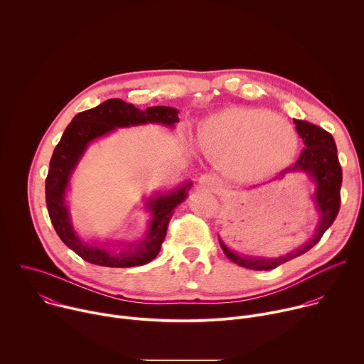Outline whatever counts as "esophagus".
Segmentation results:
<instances>
[{
	"instance_id": "1",
	"label": "esophagus",
	"mask_w": 364,
	"mask_h": 364,
	"mask_svg": "<svg viewBox=\"0 0 364 364\" xmlns=\"http://www.w3.org/2000/svg\"><path fill=\"white\" fill-rule=\"evenodd\" d=\"M198 183L201 187L207 188V190H218L219 188V178L215 174H209L205 173L198 178Z\"/></svg>"
}]
</instances>
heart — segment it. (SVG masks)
I'll use <instances>...</instances> for the list:
<instances>
[{
	"label": "heart",
	"instance_id": "b5f03b06",
	"mask_svg": "<svg viewBox=\"0 0 364 364\" xmlns=\"http://www.w3.org/2000/svg\"><path fill=\"white\" fill-rule=\"evenodd\" d=\"M198 148L225 160L229 173L245 181L262 180L285 168L298 148L294 127L256 108H228L204 119L196 135Z\"/></svg>",
	"mask_w": 364,
	"mask_h": 364
}]
</instances>
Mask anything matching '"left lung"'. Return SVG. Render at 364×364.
<instances>
[{
	"instance_id": "1",
	"label": "left lung",
	"mask_w": 364,
	"mask_h": 364,
	"mask_svg": "<svg viewBox=\"0 0 364 364\" xmlns=\"http://www.w3.org/2000/svg\"><path fill=\"white\" fill-rule=\"evenodd\" d=\"M294 122H295L298 135L304 141L305 148L301 151L298 160L292 166H289L285 171H282L281 176H284L288 171L302 170L316 180L317 183L316 201L318 205V210L321 213L320 216L321 222L318 225L314 239H311L298 250L277 259L237 256L232 250H229L225 246V243L220 240V246L225 255L230 259L232 262H235L242 268L253 269V271H268L279 267L281 264L289 261V259H294L308 252L311 247L320 242L326 230L333 225V222L338 215L340 204H341L340 190H341V181H343V171L338 161L334 138L330 132H327L326 129L314 124H309L306 121H298V119H294Z\"/></svg>"
}]
</instances>
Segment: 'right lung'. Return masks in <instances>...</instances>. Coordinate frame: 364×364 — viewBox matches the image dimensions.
Wrapping results in <instances>:
<instances>
[{
	"label": "right lung",
	"instance_id": "obj_1",
	"mask_svg": "<svg viewBox=\"0 0 364 364\" xmlns=\"http://www.w3.org/2000/svg\"><path fill=\"white\" fill-rule=\"evenodd\" d=\"M178 111L170 107H149L139 111L122 99H108L96 108L79 112L65 129L62 139L56 145L50 160V170L46 178V204L47 212L56 233L62 242L77 253L83 261L109 268H129L151 262L159 255L167 235V226L173 210L187 197V188L191 183L176 191L151 200L152 220L146 237L135 249L114 255L102 247L82 242L72 229L68 209L65 205V190L69 176L76 166L86 145L117 127H129L146 122H160L173 127L178 122Z\"/></svg>",
	"mask_w": 364,
	"mask_h": 364
}]
</instances>
